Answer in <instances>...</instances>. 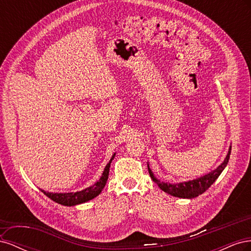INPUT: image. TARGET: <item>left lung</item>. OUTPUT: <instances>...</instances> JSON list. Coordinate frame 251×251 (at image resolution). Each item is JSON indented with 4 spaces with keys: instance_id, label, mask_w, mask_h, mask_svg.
Instances as JSON below:
<instances>
[{
    "instance_id": "obj_1",
    "label": "left lung",
    "mask_w": 251,
    "mask_h": 251,
    "mask_svg": "<svg viewBox=\"0 0 251 251\" xmlns=\"http://www.w3.org/2000/svg\"><path fill=\"white\" fill-rule=\"evenodd\" d=\"M230 151H231V147H229V151L228 153H227V156L224 159V161L220 164L215 171L206 174L203 177L197 178L194 180H189L186 182H180V183L172 184V183H169V182H163V181L158 180L154 176L153 172L151 171L149 164H148V169H149L151 178L153 179L155 183H157V185L160 187L163 192H165L166 194H170L171 196L178 197V198L193 199V198H196V197H198L199 195L203 194L205 191H207V189L211 186V184L218 179V177L221 175L223 170L226 168L227 163H228Z\"/></svg>"
}]
</instances>
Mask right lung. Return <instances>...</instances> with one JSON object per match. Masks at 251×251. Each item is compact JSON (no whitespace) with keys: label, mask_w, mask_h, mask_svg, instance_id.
I'll return each mask as SVG.
<instances>
[{"label":"right lung","mask_w":251,"mask_h":251,"mask_svg":"<svg viewBox=\"0 0 251 251\" xmlns=\"http://www.w3.org/2000/svg\"><path fill=\"white\" fill-rule=\"evenodd\" d=\"M114 157H115V153L113 154L109 163L105 165L104 171L101 175L100 179L98 180L96 183H94L92 186L87 187L85 189H82V191L76 192V193H48L45 191H42V192L51 200H53L58 204L65 205V206H74V205L81 204V203H85V202L92 200L95 198V197H97L101 193L105 183H107V180L109 178L110 165H111V162L114 159Z\"/></svg>","instance_id":"1"}]
</instances>
